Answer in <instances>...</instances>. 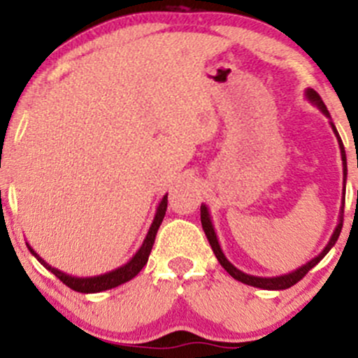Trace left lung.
<instances>
[{
  "instance_id": "1",
  "label": "left lung",
  "mask_w": 358,
  "mask_h": 358,
  "mask_svg": "<svg viewBox=\"0 0 358 358\" xmlns=\"http://www.w3.org/2000/svg\"><path fill=\"white\" fill-rule=\"evenodd\" d=\"M305 96L306 100H310V103H313L315 107H319L320 110H322V114L326 115V117L331 119L329 115V110H327L326 103L322 102V99H320L319 93L315 92V90L312 88H306L305 90ZM331 122V128H333L336 138H338V145H339V150H341V161H343V182L346 183V154H345V147H343V142L341 138H339V133L338 129H336L334 122ZM343 213H345V189H343V204L341 208H339V216H338V225H336L333 236H331L329 243L326 244V248L322 249V251L319 252V255L315 256V258L310 259L308 263H305L303 266H299V268L292 270L289 273H284V275H279V277H256V275H249V273H244L243 270H239L237 266H234L232 263L227 259V256L223 255L222 248H220V243H218V237H216V232H215V227H213V222H211V215H209V209L208 206L202 204L201 206V223H202V230H204L206 237H208L209 244H211V249L213 252H215V256L218 258L220 265L223 266V268L227 270V272L230 273V275L234 277L236 280H239V282L243 284H248V286H252V287H259V289H268V291H280V289H287V287L294 286L298 280H301L303 277L306 275V273L310 272V270L313 268V266L317 265V263L320 262V259L324 258V256L327 255V252L331 251V248L334 246L336 241H338L339 234H341V229H343Z\"/></svg>"
}]
</instances>
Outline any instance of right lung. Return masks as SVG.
I'll return each mask as SVG.
<instances>
[{"mask_svg": "<svg viewBox=\"0 0 358 358\" xmlns=\"http://www.w3.org/2000/svg\"><path fill=\"white\" fill-rule=\"evenodd\" d=\"M166 208H168V194H166V196L161 199V202H159V206L156 209V215H154L152 223H150L149 232H147L145 239H143L142 246H140L138 251L133 255V258L129 259L128 263H124V265L117 266V268L110 270V272L100 273V275H93V277L69 275V273L62 272V270H59V268H55V266H52L50 263H46L45 259H43L41 256H39L38 252L34 251V249L29 246L27 243H25V244H27L29 251L32 252V256H34V258L38 259V262L41 263V265L45 266L46 270H50L53 275L59 277V279L62 280V282L66 284L67 287H71L72 291L85 292V294H90V292L107 291V289H112V287L121 286V284L128 282V280H131L133 277L138 275L140 270H142L143 266L147 265V259H149L150 251H152L154 241H156L157 230H159V227H161L162 218H164V215H166Z\"/></svg>", "mask_w": 358, "mask_h": 358, "instance_id": "add662e5", "label": "right lung"}]
</instances>
